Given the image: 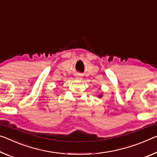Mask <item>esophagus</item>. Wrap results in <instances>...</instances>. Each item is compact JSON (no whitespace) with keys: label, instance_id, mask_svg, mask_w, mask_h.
Masks as SVG:
<instances>
[{"label":"esophagus","instance_id":"34e87169","mask_svg":"<svg viewBox=\"0 0 157 157\" xmlns=\"http://www.w3.org/2000/svg\"><path fill=\"white\" fill-rule=\"evenodd\" d=\"M76 79H78V80H81L82 78H80V77H77V78H76Z\"/></svg>","mask_w":157,"mask_h":157}]
</instances>
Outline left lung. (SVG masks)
Returning <instances> with one entry per match:
<instances>
[{
  "label": "left lung",
  "instance_id": "1",
  "mask_svg": "<svg viewBox=\"0 0 157 157\" xmlns=\"http://www.w3.org/2000/svg\"><path fill=\"white\" fill-rule=\"evenodd\" d=\"M98 97V98H101V97H103V94H98V96H97Z\"/></svg>",
  "mask_w": 157,
  "mask_h": 157
}]
</instances>
